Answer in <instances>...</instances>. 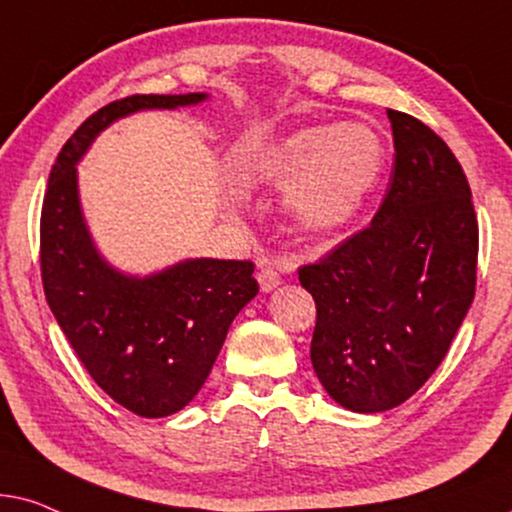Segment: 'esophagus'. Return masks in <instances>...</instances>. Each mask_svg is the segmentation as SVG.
Listing matches in <instances>:
<instances>
[{"mask_svg": "<svg viewBox=\"0 0 512 512\" xmlns=\"http://www.w3.org/2000/svg\"><path fill=\"white\" fill-rule=\"evenodd\" d=\"M257 281H260V288L264 292H269L281 285V274H278V269L274 267H260V271H257Z\"/></svg>", "mask_w": 512, "mask_h": 512, "instance_id": "esophagus-1", "label": "esophagus"}]
</instances>
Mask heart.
<instances>
[{
  "mask_svg": "<svg viewBox=\"0 0 512 512\" xmlns=\"http://www.w3.org/2000/svg\"><path fill=\"white\" fill-rule=\"evenodd\" d=\"M384 170V142L372 128L309 126L267 145L250 161L257 187H290L285 208L304 231L342 227L358 213Z\"/></svg>",
  "mask_w": 512,
  "mask_h": 512,
  "instance_id": "heart-1",
  "label": "heart"
}]
</instances>
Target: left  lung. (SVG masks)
Here are the masks:
<instances>
[{
    "instance_id": "1",
    "label": "left lung",
    "mask_w": 512,
    "mask_h": 512,
    "mask_svg": "<svg viewBox=\"0 0 512 512\" xmlns=\"http://www.w3.org/2000/svg\"><path fill=\"white\" fill-rule=\"evenodd\" d=\"M393 173L370 227L299 267L316 302L311 363L351 412L412 398L473 304L478 217L461 163L426 124L386 109Z\"/></svg>"
}]
</instances>
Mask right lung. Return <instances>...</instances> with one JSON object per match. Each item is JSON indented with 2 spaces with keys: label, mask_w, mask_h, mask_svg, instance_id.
I'll return each instance as SVG.
<instances>
[{
  "label": "right lung",
  "mask_w": 512,
  "mask_h": 512,
  "mask_svg": "<svg viewBox=\"0 0 512 512\" xmlns=\"http://www.w3.org/2000/svg\"><path fill=\"white\" fill-rule=\"evenodd\" d=\"M206 93L128 95L100 107L60 149L44 194L39 264L60 330L95 384L138 417L182 410L201 391L236 313L257 295L250 260H187L128 278L95 252L77 163L95 135L138 109L196 105Z\"/></svg>",
  "instance_id": "obj_1"
}]
</instances>
